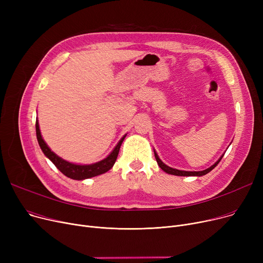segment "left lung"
Masks as SVG:
<instances>
[{
	"mask_svg": "<svg viewBox=\"0 0 263 263\" xmlns=\"http://www.w3.org/2000/svg\"><path fill=\"white\" fill-rule=\"evenodd\" d=\"M155 156H156V160H157V162H158V165L161 167V170L164 171L165 173H167V174H170V175H175V176H197V177L203 176V175H205V174H208L209 172H211V171L216 166V165L218 164V162H219L220 160H222V158H223V156L220 157V158L218 159V161H217L215 164H213L211 167L206 168V170H204V171H201V172H186V171H179V170H176V168H172V167L167 166L166 164H164V163L160 160V158L158 157V155L155 154Z\"/></svg>",
	"mask_w": 263,
	"mask_h": 263,
	"instance_id": "obj_1",
	"label": "left lung"
}]
</instances>
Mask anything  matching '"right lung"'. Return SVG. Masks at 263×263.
Here are the masks:
<instances>
[{
	"label": "right lung",
	"mask_w": 263,
	"mask_h": 263,
	"mask_svg": "<svg viewBox=\"0 0 263 263\" xmlns=\"http://www.w3.org/2000/svg\"><path fill=\"white\" fill-rule=\"evenodd\" d=\"M36 135H37L38 144L41 150H43V153L45 154V156L49 158L55 166H57L65 176L73 179V180H84V179H88L91 177L104 174L113 167V165L116 162L121 143L123 142L124 137H126L127 134L121 137V140L118 142V144L113 149L112 153H110L105 159L93 164H88V165H80V164L70 163L66 160H63L58 155H55L53 151H51V149L45 143L43 136H41L38 120H36Z\"/></svg>",
	"instance_id": "add662e5"
}]
</instances>
